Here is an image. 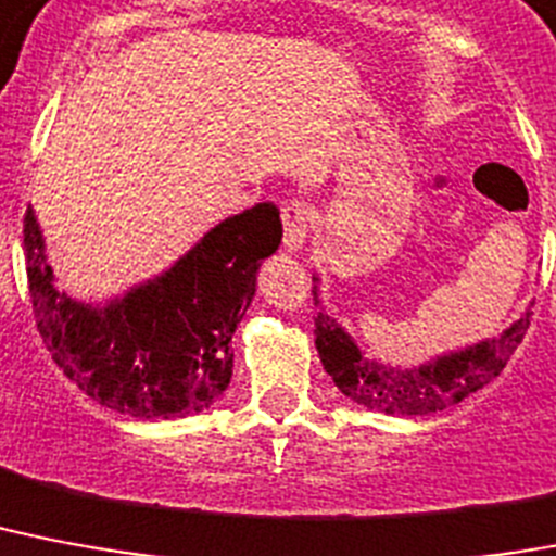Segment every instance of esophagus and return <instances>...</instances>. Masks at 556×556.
Listing matches in <instances>:
<instances>
[{
  "mask_svg": "<svg viewBox=\"0 0 556 556\" xmlns=\"http://www.w3.org/2000/svg\"><path fill=\"white\" fill-rule=\"evenodd\" d=\"M311 205L308 202L291 200L282 205V242H286L288 251H300L305 245V239H308L311 231Z\"/></svg>",
  "mask_w": 556,
  "mask_h": 556,
  "instance_id": "obj_1",
  "label": "esophagus"
}]
</instances>
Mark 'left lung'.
<instances>
[{
	"mask_svg": "<svg viewBox=\"0 0 556 556\" xmlns=\"http://www.w3.org/2000/svg\"><path fill=\"white\" fill-rule=\"evenodd\" d=\"M314 282L319 279L314 277ZM314 296H317V286H314ZM314 325H317L314 337H317L319 359L342 394L351 396L356 405L382 410V414L426 417V414H437L448 405L463 403L468 394L480 391L494 377H500L505 363L511 359V354L526 337L528 325H531V311H526L511 328H505L494 340L437 356L419 368H396V365L363 356L345 328L333 317H328L325 308L317 311Z\"/></svg>",
	"mask_w": 556,
	"mask_h": 556,
	"instance_id": "8db88e82",
	"label": "left lung"
}]
</instances>
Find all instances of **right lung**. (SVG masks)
<instances>
[{
  "label": "right lung",
  "mask_w": 556,
  "mask_h": 556,
  "mask_svg": "<svg viewBox=\"0 0 556 556\" xmlns=\"http://www.w3.org/2000/svg\"><path fill=\"white\" fill-rule=\"evenodd\" d=\"M22 233L36 328L53 363L105 408L170 419L205 410L231 382V337L254 300L260 263L282 242V223L274 202L228 216L174 268L105 308L56 291L30 205Z\"/></svg>",
  "instance_id": "add662e5"
}]
</instances>
